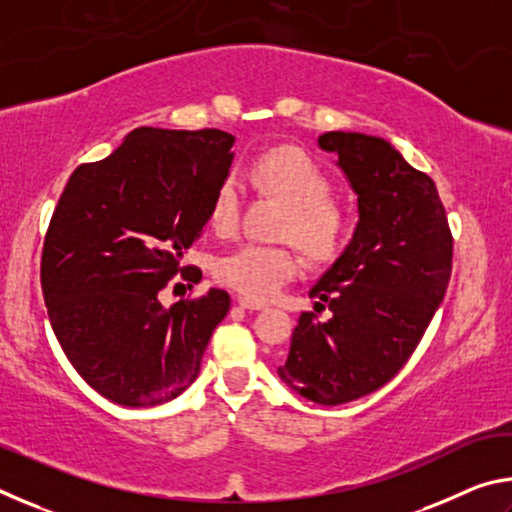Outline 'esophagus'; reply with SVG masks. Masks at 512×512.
<instances>
[{
  "label": "esophagus",
  "mask_w": 512,
  "mask_h": 512,
  "mask_svg": "<svg viewBox=\"0 0 512 512\" xmlns=\"http://www.w3.org/2000/svg\"><path fill=\"white\" fill-rule=\"evenodd\" d=\"M237 305L244 307V309H250V311H259V309H266L264 302H257V300H250L246 296H239L237 298Z\"/></svg>",
  "instance_id": "34e87169"
}]
</instances>
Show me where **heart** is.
Instances as JSON below:
<instances>
[{
    "label": "heart",
    "mask_w": 512,
    "mask_h": 512,
    "mask_svg": "<svg viewBox=\"0 0 512 512\" xmlns=\"http://www.w3.org/2000/svg\"><path fill=\"white\" fill-rule=\"evenodd\" d=\"M250 178L264 194L273 196L287 212L277 225V237L289 239L314 264H329L343 253L350 237V214L336 203L329 173L305 151L280 146L250 164ZM241 214V189L235 178L216 187L210 203L212 230L230 235ZM302 271V257L291 244H241L214 264L216 280L250 300H268Z\"/></svg>",
    "instance_id": "obj_1"
}]
</instances>
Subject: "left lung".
Masks as SVG:
<instances>
[{
	"label": "left lung",
	"mask_w": 512,
	"mask_h": 512,
	"mask_svg": "<svg viewBox=\"0 0 512 512\" xmlns=\"http://www.w3.org/2000/svg\"><path fill=\"white\" fill-rule=\"evenodd\" d=\"M318 144L339 155L361 219L309 291L332 318L302 311L277 372L307 400L336 406L377 391L411 359L445 298L454 237L433 180L386 140L334 131Z\"/></svg>",
	"instance_id": "8db88e82"
}]
</instances>
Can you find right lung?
Listing matches in <instances>:
<instances>
[{"mask_svg": "<svg viewBox=\"0 0 512 512\" xmlns=\"http://www.w3.org/2000/svg\"><path fill=\"white\" fill-rule=\"evenodd\" d=\"M230 133L135 128L117 151L69 176L40 259L47 314L65 357L99 395L121 406L178 397L201 370L223 289L164 309L158 293L203 235L232 162Z\"/></svg>", "mask_w": 512, "mask_h": 512, "instance_id": "right-lung-1", "label": "right lung"}]
</instances>
